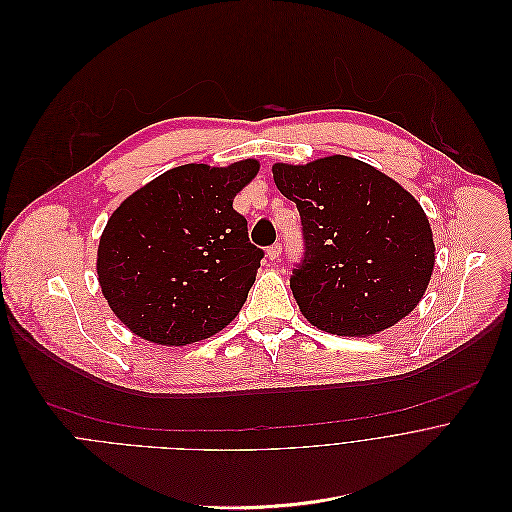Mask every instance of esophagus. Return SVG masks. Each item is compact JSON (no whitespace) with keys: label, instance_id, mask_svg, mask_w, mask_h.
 Listing matches in <instances>:
<instances>
[{"label":"esophagus","instance_id":"obj_1","mask_svg":"<svg viewBox=\"0 0 512 512\" xmlns=\"http://www.w3.org/2000/svg\"><path fill=\"white\" fill-rule=\"evenodd\" d=\"M280 252H282V246L280 244H274V246H270L268 250H266V256H268V260H278L280 258Z\"/></svg>","mask_w":512,"mask_h":512}]
</instances>
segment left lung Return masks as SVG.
Instances as JSON below:
<instances>
[{
	"label": "left lung",
	"mask_w": 512,
	"mask_h": 512,
	"mask_svg": "<svg viewBox=\"0 0 512 512\" xmlns=\"http://www.w3.org/2000/svg\"><path fill=\"white\" fill-rule=\"evenodd\" d=\"M272 177L302 220L306 252L290 288L306 321L325 333L369 337L416 309L436 246L410 191L347 155L274 163Z\"/></svg>",
	"instance_id": "1"
}]
</instances>
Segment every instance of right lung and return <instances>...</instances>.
Returning <instances> with one entry per match:
<instances>
[{"label":"right lung","instance_id":"right-lung-1","mask_svg":"<svg viewBox=\"0 0 512 512\" xmlns=\"http://www.w3.org/2000/svg\"><path fill=\"white\" fill-rule=\"evenodd\" d=\"M260 163H187L135 193L109 218L96 252L102 296L137 337L165 347L210 339L248 298L264 252L250 244L234 197Z\"/></svg>","mask_w":512,"mask_h":512}]
</instances>
